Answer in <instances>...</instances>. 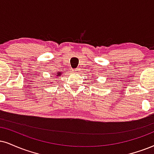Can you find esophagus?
<instances>
[{"mask_svg":"<svg viewBox=\"0 0 154 154\" xmlns=\"http://www.w3.org/2000/svg\"><path fill=\"white\" fill-rule=\"evenodd\" d=\"M79 71H80V69H79V68H76V69H74V70H73V71L74 72V73H77V72H79Z\"/></svg>","mask_w":154,"mask_h":154,"instance_id":"1","label":"esophagus"}]
</instances>
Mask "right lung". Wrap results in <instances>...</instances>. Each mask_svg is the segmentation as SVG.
Here are the masks:
<instances>
[{
  "label": "right lung",
  "instance_id": "add662e5",
  "mask_svg": "<svg viewBox=\"0 0 154 154\" xmlns=\"http://www.w3.org/2000/svg\"><path fill=\"white\" fill-rule=\"evenodd\" d=\"M56 74H57L56 76H61V72L58 71V73H57Z\"/></svg>",
  "mask_w": 154,
  "mask_h": 154
}]
</instances>
